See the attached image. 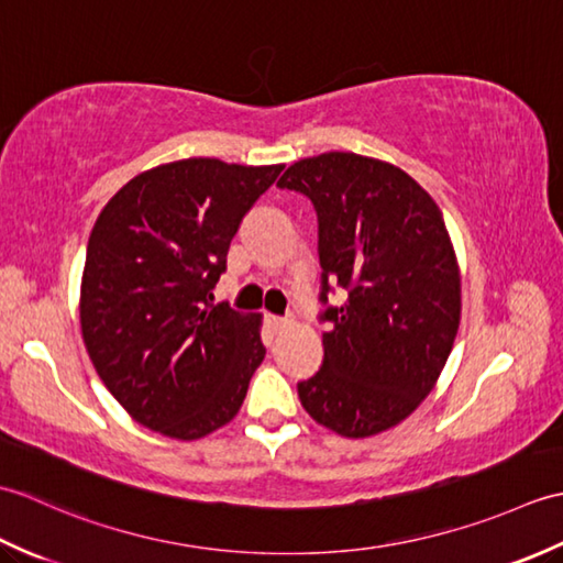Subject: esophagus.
Masks as SVG:
<instances>
[{
	"label": "esophagus",
	"instance_id": "34e87169",
	"mask_svg": "<svg viewBox=\"0 0 563 563\" xmlns=\"http://www.w3.org/2000/svg\"><path fill=\"white\" fill-rule=\"evenodd\" d=\"M266 324H268V329H271L273 333H283L285 329L290 327V321H288V319H278V317H268Z\"/></svg>",
	"mask_w": 563,
	"mask_h": 563
}]
</instances>
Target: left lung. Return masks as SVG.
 <instances>
[{"label": "left lung", "mask_w": 563, "mask_h": 563, "mask_svg": "<svg viewBox=\"0 0 563 563\" xmlns=\"http://www.w3.org/2000/svg\"><path fill=\"white\" fill-rule=\"evenodd\" d=\"M319 218L321 302L331 288L321 369L297 385L305 411L343 438H369L411 416L448 363L462 278L438 202L399 166L324 152L288 166Z\"/></svg>", "instance_id": "8db88e82"}]
</instances>
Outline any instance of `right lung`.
I'll use <instances>...</instances> for the list:
<instances>
[{"mask_svg":"<svg viewBox=\"0 0 563 563\" xmlns=\"http://www.w3.org/2000/svg\"><path fill=\"white\" fill-rule=\"evenodd\" d=\"M283 172L190 157L137 174L89 234L79 321L101 382L150 430L198 440L242 409L261 314L212 305L239 222Z\"/></svg>","mask_w":563,"mask_h":563,"instance_id":"right-lung-1","label":"right lung"}]
</instances>
